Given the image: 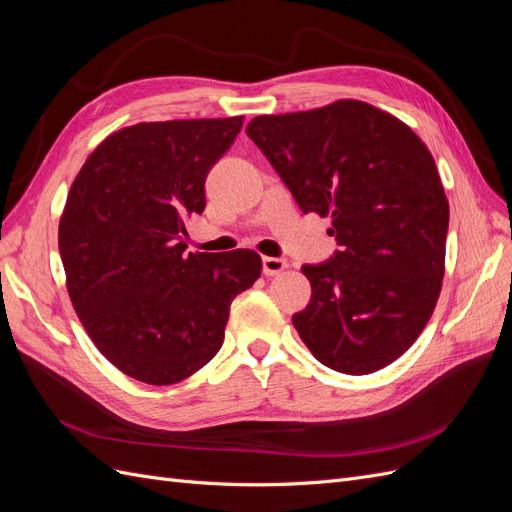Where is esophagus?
Wrapping results in <instances>:
<instances>
[{"label": "esophagus", "instance_id": "34e87169", "mask_svg": "<svg viewBox=\"0 0 512 512\" xmlns=\"http://www.w3.org/2000/svg\"><path fill=\"white\" fill-rule=\"evenodd\" d=\"M284 269H288L286 258H273V256L262 258V271H265V275H280Z\"/></svg>", "mask_w": 512, "mask_h": 512}]
</instances>
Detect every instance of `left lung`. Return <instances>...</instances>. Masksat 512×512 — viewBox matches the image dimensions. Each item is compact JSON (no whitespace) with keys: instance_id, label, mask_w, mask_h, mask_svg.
Here are the masks:
<instances>
[{"instance_id":"left-lung-1","label":"left lung","mask_w":512,"mask_h":512,"mask_svg":"<svg viewBox=\"0 0 512 512\" xmlns=\"http://www.w3.org/2000/svg\"><path fill=\"white\" fill-rule=\"evenodd\" d=\"M247 136L303 213L333 220L339 250L303 265L312 299L292 316L316 359L363 376L399 359L438 303L448 200L427 145L361 100L260 115Z\"/></svg>"}]
</instances>
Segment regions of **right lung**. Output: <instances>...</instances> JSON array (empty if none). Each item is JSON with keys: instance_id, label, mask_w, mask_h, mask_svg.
<instances>
[{"instance_id": "1", "label": "right lung", "mask_w": 512, "mask_h": 512, "mask_svg": "<svg viewBox=\"0 0 512 512\" xmlns=\"http://www.w3.org/2000/svg\"><path fill=\"white\" fill-rule=\"evenodd\" d=\"M243 117L149 121L106 136L59 220L70 301L123 374L181 382L224 342L230 303L262 269L254 250L185 254L183 220L205 211V179Z\"/></svg>"}]
</instances>
